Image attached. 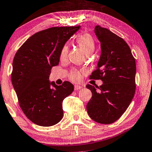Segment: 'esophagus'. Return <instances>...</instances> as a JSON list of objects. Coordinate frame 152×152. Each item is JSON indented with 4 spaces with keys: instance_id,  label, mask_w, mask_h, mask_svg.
<instances>
[{
    "instance_id": "1",
    "label": "esophagus",
    "mask_w": 152,
    "mask_h": 152,
    "mask_svg": "<svg viewBox=\"0 0 152 152\" xmlns=\"http://www.w3.org/2000/svg\"><path fill=\"white\" fill-rule=\"evenodd\" d=\"M82 88H83V86H81V85H74V89H75V90H79V89Z\"/></svg>"
}]
</instances>
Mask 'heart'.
Wrapping results in <instances>:
<instances>
[{
    "mask_svg": "<svg viewBox=\"0 0 152 152\" xmlns=\"http://www.w3.org/2000/svg\"><path fill=\"white\" fill-rule=\"evenodd\" d=\"M76 45L86 55H89L94 52L95 49V41L90 34L85 33L79 35L76 40ZM68 53L67 47L64 46L61 50L60 58L62 61L66 59ZM81 78V74L77 70H74L69 74V78L74 81H78Z\"/></svg>",
    "mask_w": 152,
    "mask_h": 152,
    "instance_id": "1",
    "label": "heart"
}]
</instances>
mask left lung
<instances>
[{
    "instance_id": "left-lung-1",
    "label": "left lung",
    "mask_w": 152,
    "mask_h": 152,
    "mask_svg": "<svg viewBox=\"0 0 152 152\" xmlns=\"http://www.w3.org/2000/svg\"><path fill=\"white\" fill-rule=\"evenodd\" d=\"M94 34L100 42V58L91 78L100 79L98 89L87 85L92 97L87 104L89 116L101 124H111L124 114L136 90V61L123 38L108 29L96 25Z\"/></svg>"
}]
</instances>
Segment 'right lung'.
<instances>
[{
  "label": "right lung",
  "mask_w": 152,
  "mask_h": 152,
  "mask_svg": "<svg viewBox=\"0 0 152 152\" xmlns=\"http://www.w3.org/2000/svg\"><path fill=\"white\" fill-rule=\"evenodd\" d=\"M51 27L30 36L17 51L12 64V83L23 112L32 123L50 127L63 118V101L74 91L65 81L57 85L49 79L58 65L61 50L80 29Z\"/></svg>",
  "instance_id": "add662e5"
}]
</instances>
